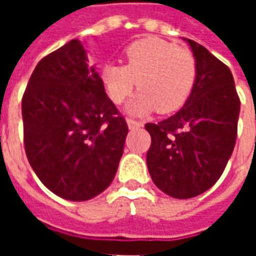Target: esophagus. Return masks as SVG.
Returning <instances> with one entry per match:
<instances>
[{"instance_id":"1","label":"esophagus","mask_w":256,"mask_h":256,"mask_svg":"<svg viewBox=\"0 0 256 256\" xmlns=\"http://www.w3.org/2000/svg\"><path fill=\"white\" fill-rule=\"evenodd\" d=\"M128 126L130 130H134V128H142L144 124L138 120H134V119H128Z\"/></svg>"}]
</instances>
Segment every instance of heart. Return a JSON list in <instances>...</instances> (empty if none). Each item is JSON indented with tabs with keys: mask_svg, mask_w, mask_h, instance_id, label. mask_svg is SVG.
I'll return each instance as SVG.
<instances>
[{
	"mask_svg": "<svg viewBox=\"0 0 256 256\" xmlns=\"http://www.w3.org/2000/svg\"><path fill=\"white\" fill-rule=\"evenodd\" d=\"M196 76L198 64L192 52L158 36L128 45L124 66L108 63L101 70V82L115 104L123 102L138 84L141 90L126 106L132 115L177 111L189 98Z\"/></svg>",
	"mask_w": 256,
	"mask_h": 256,
	"instance_id": "obj_1",
	"label": "heart"
}]
</instances>
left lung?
<instances>
[{"mask_svg":"<svg viewBox=\"0 0 256 256\" xmlns=\"http://www.w3.org/2000/svg\"><path fill=\"white\" fill-rule=\"evenodd\" d=\"M198 64L192 93L180 111L150 134L146 166L162 192L176 198L198 196L225 170L236 144L240 100L230 70L198 42L184 38Z\"/></svg>","mask_w":256,"mask_h":256,"instance_id":"1","label":"left lung"}]
</instances>
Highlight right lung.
Instances as JSON below:
<instances>
[{"instance_id":"right-lung-1","label":"right lung","mask_w":256,"mask_h":256,"mask_svg":"<svg viewBox=\"0 0 256 256\" xmlns=\"http://www.w3.org/2000/svg\"><path fill=\"white\" fill-rule=\"evenodd\" d=\"M22 116L26 155L49 190L84 202L111 185L128 128L79 40L36 64Z\"/></svg>"}]
</instances>
